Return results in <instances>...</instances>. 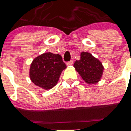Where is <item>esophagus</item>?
I'll return each instance as SVG.
<instances>
[{
  "mask_svg": "<svg viewBox=\"0 0 131 131\" xmlns=\"http://www.w3.org/2000/svg\"><path fill=\"white\" fill-rule=\"evenodd\" d=\"M73 64V61L72 60L68 61V62H67V63H66V64H67V66H71V65H72Z\"/></svg>",
  "mask_w": 131,
  "mask_h": 131,
  "instance_id": "esophagus-1",
  "label": "esophagus"
}]
</instances>
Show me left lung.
<instances>
[{
    "label": "left lung",
    "instance_id": "left-lung-1",
    "mask_svg": "<svg viewBox=\"0 0 131 131\" xmlns=\"http://www.w3.org/2000/svg\"><path fill=\"white\" fill-rule=\"evenodd\" d=\"M73 66L88 84H95L99 81L104 69L101 62L88 52L81 53L80 59L76 61Z\"/></svg>",
    "mask_w": 131,
    "mask_h": 131
}]
</instances>
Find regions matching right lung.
I'll return each instance as SVG.
<instances>
[{
	"label": "right lung",
	"instance_id": "right-lung-1",
	"mask_svg": "<svg viewBox=\"0 0 131 131\" xmlns=\"http://www.w3.org/2000/svg\"><path fill=\"white\" fill-rule=\"evenodd\" d=\"M66 68L60 54L43 53L32 62L30 77L35 85L46 90L50 89L58 83L61 72Z\"/></svg>",
	"mask_w": 131,
	"mask_h": 131
}]
</instances>
